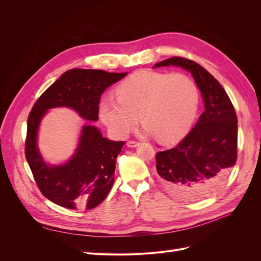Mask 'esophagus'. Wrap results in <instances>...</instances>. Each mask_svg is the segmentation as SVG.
<instances>
[{
  "instance_id": "1",
  "label": "esophagus",
  "mask_w": 261,
  "mask_h": 261,
  "mask_svg": "<svg viewBox=\"0 0 261 261\" xmlns=\"http://www.w3.org/2000/svg\"><path fill=\"white\" fill-rule=\"evenodd\" d=\"M139 145H140V143H138V141H135V140H128L127 141V146L128 147H137Z\"/></svg>"
}]
</instances>
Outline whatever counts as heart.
<instances>
[{
  "label": "heart",
  "mask_w": 261,
  "mask_h": 261,
  "mask_svg": "<svg viewBox=\"0 0 261 261\" xmlns=\"http://www.w3.org/2000/svg\"><path fill=\"white\" fill-rule=\"evenodd\" d=\"M116 96L99 105L101 121L114 136H127L140 114L146 132L165 144L185 135L199 106L198 87L181 73L137 70L117 86Z\"/></svg>",
  "instance_id": "1"
}]
</instances>
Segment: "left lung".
I'll use <instances>...</instances> for the list:
<instances>
[{
  "instance_id": "left-lung-1",
  "label": "left lung",
  "mask_w": 261,
  "mask_h": 261,
  "mask_svg": "<svg viewBox=\"0 0 261 261\" xmlns=\"http://www.w3.org/2000/svg\"><path fill=\"white\" fill-rule=\"evenodd\" d=\"M170 65L191 72L201 91L204 111L174 148L156 152L155 168L170 194L200 200L219 191L238 159V116L223 87L201 65L173 57L154 67Z\"/></svg>"
}]
</instances>
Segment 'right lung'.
Wrapping results in <instances>:
<instances>
[{"label": "right lung", "instance_id": "1", "mask_svg": "<svg viewBox=\"0 0 261 261\" xmlns=\"http://www.w3.org/2000/svg\"><path fill=\"white\" fill-rule=\"evenodd\" d=\"M126 73L100 69H69L53 83L29 113L25 155L38 188L44 197L61 207L90 210L106 199L114 183L116 158L124 141H112L92 125L83 127L76 153L67 163L50 167L37 147L38 126L46 110L73 108L83 118L98 121L101 94L122 80Z\"/></svg>", "mask_w": 261, "mask_h": 261}]
</instances>
